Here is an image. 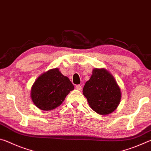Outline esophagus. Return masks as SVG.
Returning <instances> with one entry per match:
<instances>
[{"label": "esophagus", "instance_id": "esophagus-1", "mask_svg": "<svg viewBox=\"0 0 151 151\" xmlns=\"http://www.w3.org/2000/svg\"><path fill=\"white\" fill-rule=\"evenodd\" d=\"M75 88H76V89H77V90H78V91H81V88H82L81 86V85H76Z\"/></svg>", "mask_w": 151, "mask_h": 151}]
</instances>
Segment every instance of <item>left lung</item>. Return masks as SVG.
<instances>
[{
    "instance_id": "1",
    "label": "left lung",
    "mask_w": 151,
    "mask_h": 151,
    "mask_svg": "<svg viewBox=\"0 0 151 151\" xmlns=\"http://www.w3.org/2000/svg\"><path fill=\"white\" fill-rule=\"evenodd\" d=\"M83 93L91 109L106 115L115 110L121 99V92L114 76L105 68H94Z\"/></svg>"
}]
</instances>
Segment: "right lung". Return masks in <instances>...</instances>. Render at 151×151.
Wrapping results in <instances>:
<instances>
[{
	"label": "right lung",
	"mask_w": 151,
	"mask_h": 151,
	"mask_svg": "<svg viewBox=\"0 0 151 151\" xmlns=\"http://www.w3.org/2000/svg\"><path fill=\"white\" fill-rule=\"evenodd\" d=\"M74 86L67 76L57 68L43 73L33 84L30 92L32 101L38 108L50 111L60 106Z\"/></svg>",
	"instance_id": "obj_1"
}]
</instances>
